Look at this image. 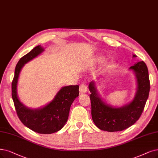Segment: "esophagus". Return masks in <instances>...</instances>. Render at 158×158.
I'll return each mask as SVG.
<instances>
[{"label":"esophagus","mask_w":158,"mask_h":158,"mask_svg":"<svg viewBox=\"0 0 158 158\" xmlns=\"http://www.w3.org/2000/svg\"><path fill=\"white\" fill-rule=\"evenodd\" d=\"M87 90V87L85 83H81L79 86V91L82 93L86 92Z\"/></svg>","instance_id":"obj_1"}]
</instances>
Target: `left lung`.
<instances>
[{"mask_svg": "<svg viewBox=\"0 0 158 158\" xmlns=\"http://www.w3.org/2000/svg\"><path fill=\"white\" fill-rule=\"evenodd\" d=\"M130 69L135 73L137 90L133 101L122 107H113L103 102L94 81L89 84L92 118L99 129L109 132L122 131L133 125L141 116L150 92L148 70L143 61L135 63Z\"/></svg>", "mask_w": 158, "mask_h": 158, "instance_id": "8db88e82", "label": "left lung"}]
</instances>
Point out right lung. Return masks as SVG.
I'll list each match as a JSON object with an SVG mask.
<instances>
[{
  "instance_id": "add662e5",
  "label": "right lung",
  "mask_w": 158,
  "mask_h": 158,
  "mask_svg": "<svg viewBox=\"0 0 158 158\" xmlns=\"http://www.w3.org/2000/svg\"><path fill=\"white\" fill-rule=\"evenodd\" d=\"M44 51L38 45L20 58L15 69L11 83V96L17 116L22 123L31 130L42 134H51L59 131L68 118L70 107L75 99L79 96V85L64 86L58 91L53 100L45 107L31 109L25 107L19 100L17 85L19 73L25 64L36 57Z\"/></svg>"
}]
</instances>
